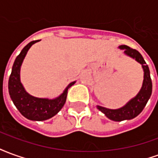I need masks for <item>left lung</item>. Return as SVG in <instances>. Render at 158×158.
Returning <instances> with one entry per match:
<instances>
[{
  "instance_id": "left-lung-1",
  "label": "left lung",
  "mask_w": 158,
  "mask_h": 158,
  "mask_svg": "<svg viewBox=\"0 0 158 158\" xmlns=\"http://www.w3.org/2000/svg\"><path fill=\"white\" fill-rule=\"evenodd\" d=\"M118 48L120 50H123L124 55L135 59L136 62H139L141 65L144 72V79H143L142 86L138 94L135 97H133L132 99L129 100L122 107L118 109H109L104 106H96L97 109L104 113L106 118L116 122L130 120L138 116L146 106V103L152 96V83L150 76L149 68L146 65L141 54L138 51L130 48L128 45H119Z\"/></svg>"
}]
</instances>
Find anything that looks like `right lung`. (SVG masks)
Returning a JSON list of instances; mask_svg holds the SVG:
<instances>
[{"mask_svg":"<svg viewBox=\"0 0 158 158\" xmlns=\"http://www.w3.org/2000/svg\"><path fill=\"white\" fill-rule=\"evenodd\" d=\"M38 41L29 42L16 57L8 81L9 95L12 102L23 116L32 121H44L57 114L65 104L68 89L76 82L70 83L60 96L53 99L36 97L26 91L20 80V69L29 48Z\"/></svg>","mask_w":158,"mask_h":158,"instance_id":"right-lung-1","label":"right lung"}]
</instances>
